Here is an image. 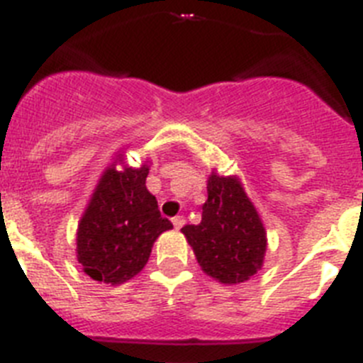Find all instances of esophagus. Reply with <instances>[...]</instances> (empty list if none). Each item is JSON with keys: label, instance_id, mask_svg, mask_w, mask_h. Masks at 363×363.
I'll return each mask as SVG.
<instances>
[{"label": "esophagus", "instance_id": "34e87169", "mask_svg": "<svg viewBox=\"0 0 363 363\" xmlns=\"http://www.w3.org/2000/svg\"><path fill=\"white\" fill-rule=\"evenodd\" d=\"M172 222H174L175 230H181V228L184 226V224H186L184 217H174V218H172Z\"/></svg>", "mask_w": 363, "mask_h": 363}]
</instances>
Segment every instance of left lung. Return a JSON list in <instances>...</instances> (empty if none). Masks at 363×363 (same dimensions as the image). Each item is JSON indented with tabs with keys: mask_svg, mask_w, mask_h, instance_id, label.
I'll list each match as a JSON object with an SVG mask.
<instances>
[{
	"mask_svg": "<svg viewBox=\"0 0 363 363\" xmlns=\"http://www.w3.org/2000/svg\"><path fill=\"white\" fill-rule=\"evenodd\" d=\"M181 231L202 271L218 282L240 284L262 267L266 230L237 177L213 172L208 179L201 224H188Z\"/></svg>",
	"mask_w": 363,
	"mask_h": 363,
	"instance_id": "obj_1",
	"label": "left lung"
}]
</instances>
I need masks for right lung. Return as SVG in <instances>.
<instances>
[{
    "label": "right lung",
    "instance_id": "1",
    "mask_svg": "<svg viewBox=\"0 0 363 363\" xmlns=\"http://www.w3.org/2000/svg\"><path fill=\"white\" fill-rule=\"evenodd\" d=\"M148 166L104 169L77 228V260L90 279L123 284L146 266L153 242L174 228L146 189Z\"/></svg>",
    "mask_w": 363,
    "mask_h": 363
}]
</instances>
